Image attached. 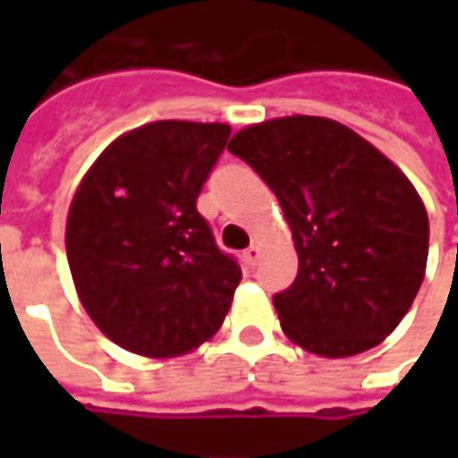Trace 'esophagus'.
<instances>
[{
	"mask_svg": "<svg viewBox=\"0 0 458 458\" xmlns=\"http://www.w3.org/2000/svg\"><path fill=\"white\" fill-rule=\"evenodd\" d=\"M242 258H245V262H248L250 267H255L259 259V245H250V248L242 252Z\"/></svg>",
	"mask_w": 458,
	"mask_h": 458,
	"instance_id": "esophagus-1",
	"label": "esophagus"
}]
</instances>
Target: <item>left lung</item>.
Returning <instances> with one entry per match:
<instances>
[{"mask_svg": "<svg viewBox=\"0 0 458 458\" xmlns=\"http://www.w3.org/2000/svg\"><path fill=\"white\" fill-rule=\"evenodd\" d=\"M228 149L258 171L292 228L299 272L272 299L284 334L324 358L363 353L390 336L429 252V220L410 179L327 117L252 124Z\"/></svg>", "mask_w": 458, "mask_h": 458, "instance_id": "obj_1", "label": "left lung"}]
</instances>
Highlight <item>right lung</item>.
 <instances>
[{
    "label": "right lung",
    "instance_id": "add662e5",
    "mask_svg": "<svg viewBox=\"0 0 458 458\" xmlns=\"http://www.w3.org/2000/svg\"><path fill=\"white\" fill-rule=\"evenodd\" d=\"M228 124L161 120L114 140L75 191L65 252L95 327L147 358L189 353L228 314L242 279L196 200Z\"/></svg>",
    "mask_w": 458,
    "mask_h": 458
}]
</instances>
